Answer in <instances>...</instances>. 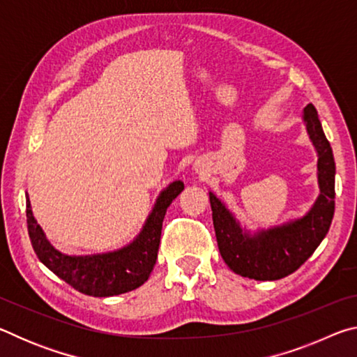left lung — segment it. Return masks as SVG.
<instances>
[{"instance_id": "obj_1", "label": "left lung", "mask_w": 357, "mask_h": 357, "mask_svg": "<svg viewBox=\"0 0 357 357\" xmlns=\"http://www.w3.org/2000/svg\"><path fill=\"white\" fill-rule=\"evenodd\" d=\"M307 134L318 154L319 195L301 219L268 229L250 231L241 227L229 209L209 192L213 222L223 261L233 273L255 280H279L304 264L329 231L335 209V162L317 108L302 113Z\"/></svg>"}]
</instances>
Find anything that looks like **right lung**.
<instances>
[{"label": "right lung", "instance_id": "add662e5", "mask_svg": "<svg viewBox=\"0 0 357 357\" xmlns=\"http://www.w3.org/2000/svg\"><path fill=\"white\" fill-rule=\"evenodd\" d=\"M184 189L183 181H174L160 192L140 234L123 249L98 255H66L47 239L34 219L26 195V223L36 255L53 274L72 288L94 298H108L142 287L153 271L159 252L162 222L167 208Z\"/></svg>", "mask_w": 357, "mask_h": 357}]
</instances>
